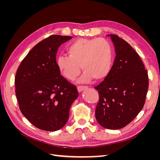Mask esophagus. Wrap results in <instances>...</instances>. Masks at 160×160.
Returning a JSON list of instances; mask_svg holds the SVG:
<instances>
[{"label": "esophagus", "instance_id": "obj_1", "mask_svg": "<svg viewBox=\"0 0 160 160\" xmlns=\"http://www.w3.org/2000/svg\"><path fill=\"white\" fill-rule=\"evenodd\" d=\"M88 86H77V90H78L79 92H81L84 89H88Z\"/></svg>", "mask_w": 160, "mask_h": 160}]
</instances>
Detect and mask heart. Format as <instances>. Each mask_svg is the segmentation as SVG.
Masks as SVG:
<instances>
[{
  "instance_id": "1",
  "label": "heart",
  "mask_w": 160,
  "mask_h": 160,
  "mask_svg": "<svg viewBox=\"0 0 160 160\" xmlns=\"http://www.w3.org/2000/svg\"><path fill=\"white\" fill-rule=\"evenodd\" d=\"M69 56L60 55L57 59L59 71L66 79L75 80L84 71L81 82H89L92 78L101 80L108 76L113 62V49L104 38H79L67 48Z\"/></svg>"
}]
</instances>
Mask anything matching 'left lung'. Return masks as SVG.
Wrapping results in <instances>:
<instances>
[{
    "instance_id": "left-lung-1",
    "label": "left lung",
    "mask_w": 160,
    "mask_h": 160,
    "mask_svg": "<svg viewBox=\"0 0 160 160\" xmlns=\"http://www.w3.org/2000/svg\"><path fill=\"white\" fill-rule=\"evenodd\" d=\"M116 52L108 76L98 86L95 118L101 126L119 129L126 126L143 109L148 93V71L137 52L128 42L109 35Z\"/></svg>"
}]
</instances>
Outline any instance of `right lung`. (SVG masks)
I'll return each mask as SVG.
<instances>
[{"mask_svg": "<svg viewBox=\"0 0 160 160\" xmlns=\"http://www.w3.org/2000/svg\"><path fill=\"white\" fill-rule=\"evenodd\" d=\"M72 37L51 35L40 41L21 62L14 79L21 113L38 129L54 132L69 117L79 95L76 86L61 75L56 61L58 48Z\"/></svg>", "mask_w": 160, "mask_h": 160, "instance_id": "right-lung-1", "label": "right lung"}]
</instances>
